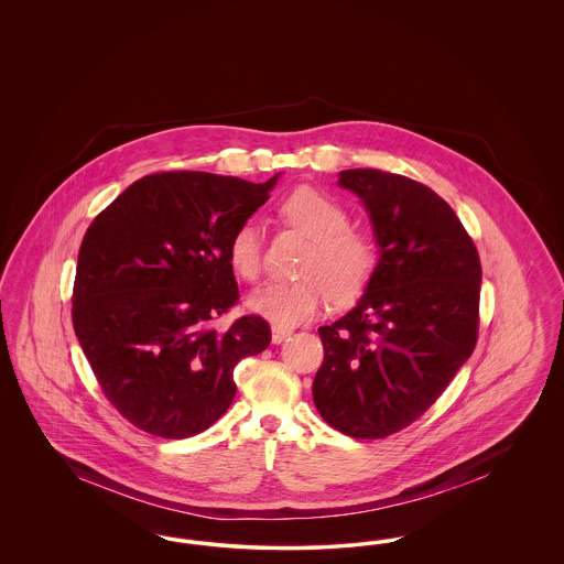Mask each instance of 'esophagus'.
Instances as JSON below:
<instances>
[{"label":"esophagus","instance_id":"esophagus-1","mask_svg":"<svg viewBox=\"0 0 564 564\" xmlns=\"http://www.w3.org/2000/svg\"><path fill=\"white\" fill-rule=\"evenodd\" d=\"M272 343L274 345H281L285 338H290L292 336V329L290 327H281V325H272Z\"/></svg>","mask_w":564,"mask_h":564}]
</instances>
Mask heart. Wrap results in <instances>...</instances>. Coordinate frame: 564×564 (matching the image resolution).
Returning <instances> with one entry per match:
<instances>
[{"instance_id": "obj_1", "label": "heart", "mask_w": 564, "mask_h": 564, "mask_svg": "<svg viewBox=\"0 0 564 564\" xmlns=\"http://www.w3.org/2000/svg\"><path fill=\"white\" fill-rule=\"evenodd\" d=\"M281 214L313 241L295 281H269L247 297L251 313L276 325L313 319L327 295L347 304L368 288L376 270L372 241L349 230V214L334 198L315 188H297L283 200ZM228 262L247 279L262 270V232L253 219L239 224L228 241Z\"/></svg>"}]
</instances>
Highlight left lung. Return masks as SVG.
<instances>
[{"label": "left lung", "mask_w": 564, "mask_h": 564, "mask_svg": "<svg viewBox=\"0 0 564 564\" xmlns=\"http://www.w3.org/2000/svg\"><path fill=\"white\" fill-rule=\"evenodd\" d=\"M338 186L370 215L378 262L359 302L319 327L313 400L327 425L380 440L414 423L478 340L480 256L433 189L378 169H347Z\"/></svg>", "instance_id": "1"}]
</instances>
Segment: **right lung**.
Returning <instances> with one entry per match:
<instances>
[{"label":"right lung","instance_id":"right-lung-1","mask_svg":"<svg viewBox=\"0 0 564 564\" xmlns=\"http://www.w3.org/2000/svg\"><path fill=\"white\" fill-rule=\"evenodd\" d=\"M200 171L137 180L84 235L72 319L111 405L166 440L209 430L237 393L235 366L270 345V327L245 315L212 322L237 300L228 241L279 182Z\"/></svg>","mask_w":564,"mask_h":564}]
</instances>
